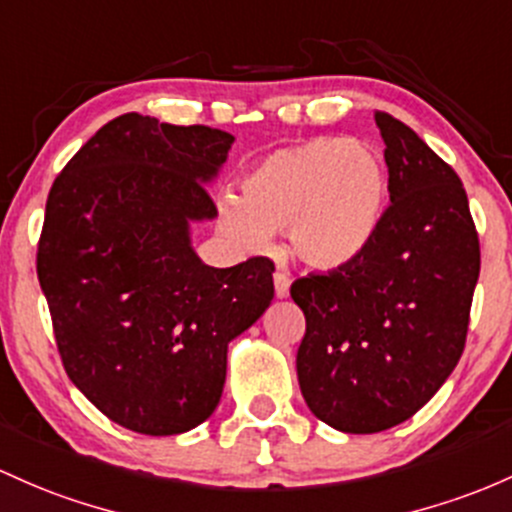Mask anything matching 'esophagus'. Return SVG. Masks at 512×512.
<instances>
[{
    "label": "esophagus",
    "instance_id": "esophagus-1",
    "mask_svg": "<svg viewBox=\"0 0 512 512\" xmlns=\"http://www.w3.org/2000/svg\"><path fill=\"white\" fill-rule=\"evenodd\" d=\"M289 286H291L289 274L279 269V272L274 274V294H277V299H286V296H289Z\"/></svg>",
    "mask_w": 512,
    "mask_h": 512
}]
</instances>
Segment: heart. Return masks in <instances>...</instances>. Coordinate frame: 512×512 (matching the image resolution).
Wrapping results in <instances>:
<instances>
[{
  "mask_svg": "<svg viewBox=\"0 0 512 512\" xmlns=\"http://www.w3.org/2000/svg\"><path fill=\"white\" fill-rule=\"evenodd\" d=\"M238 196L218 201L223 233L245 252H265L286 230L306 267H350L374 243L389 204V172L362 140L318 136L269 153L245 174Z\"/></svg>",
  "mask_w": 512,
  "mask_h": 512,
  "instance_id": "b5f03b06",
  "label": "heart"
}]
</instances>
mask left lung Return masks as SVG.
<instances>
[{"mask_svg": "<svg viewBox=\"0 0 512 512\" xmlns=\"http://www.w3.org/2000/svg\"><path fill=\"white\" fill-rule=\"evenodd\" d=\"M389 196L372 247L350 267L291 284L306 316L296 372L306 406L352 435L389 430L435 396L462 357L479 279L466 192L425 140L384 111Z\"/></svg>", "mask_w": 512, "mask_h": 512, "instance_id": "obj_1", "label": "left lung"}]
</instances>
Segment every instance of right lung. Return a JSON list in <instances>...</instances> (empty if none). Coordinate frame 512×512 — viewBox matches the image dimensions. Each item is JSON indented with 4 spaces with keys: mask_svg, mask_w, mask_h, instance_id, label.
<instances>
[{
    "mask_svg": "<svg viewBox=\"0 0 512 512\" xmlns=\"http://www.w3.org/2000/svg\"><path fill=\"white\" fill-rule=\"evenodd\" d=\"M235 138L123 114L53 182L38 282L65 372L109 420L179 435L211 418L228 345L274 299L267 257L209 267L194 223L218 216L216 182Z\"/></svg>",
    "mask_w": 512,
    "mask_h": 512,
    "instance_id": "add662e5",
    "label": "right lung"
}]
</instances>
